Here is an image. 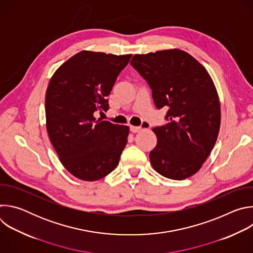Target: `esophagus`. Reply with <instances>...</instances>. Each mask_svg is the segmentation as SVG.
Returning <instances> with one entry per match:
<instances>
[{
    "instance_id": "esophagus-1",
    "label": "esophagus",
    "mask_w": 253,
    "mask_h": 253,
    "mask_svg": "<svg viewBox=\"0 0 253 253\" xmlns=\"http://www.w3.org/2000/svg\"><path fill=\"white\" fill-rule=\"evenodd\" d=\"M144 126L145 127H149V125L148 124H144ZM141 127H136V126H130V131L132 132V133H137V132H139V131H141Z\"/></svg>"
}]
</instances>
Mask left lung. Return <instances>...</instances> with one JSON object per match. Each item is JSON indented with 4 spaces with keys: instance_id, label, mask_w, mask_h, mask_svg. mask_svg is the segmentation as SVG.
<instances>
[{
    "instance_id": "8db88e82",
    "label": "left lung",
    "mask_w": 253,
    "mask_h": 253,
    "mask_svg": "<svg viewBox=\"0 0 253 253\" xmlns=\"http://www.w3.org/2000/svg\"><path fill=\"white\" fill-rule=\"evenodd\" d=\"M130 64L145 79L156 108L169 121L153 128L157 137L150 162L160 175L184 180L202 167L217 140L221 111L207 70L179 49L136 54Z\"/></svg>"
}]
</instances>
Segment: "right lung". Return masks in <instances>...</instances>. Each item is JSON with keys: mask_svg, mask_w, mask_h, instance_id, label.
Wrapping results in <instances>:
<instances>
[{"mask_svg": "<svg viewBox=\"0 0 253 253\" xmlns=\"http://www.w3.org/2000/svg\"><path fill=\"white\" fill-rule=\"evenodd\" d=\"M131 54L81 51L62 64L46 91L49 139L62 165L84 181H96L118 165L129 127L96 119Z\"/></svg>", "mask_w": 253, "mask_h": 253, "instance_id": "add662e5", "label": "right lung"}]
</instances>
